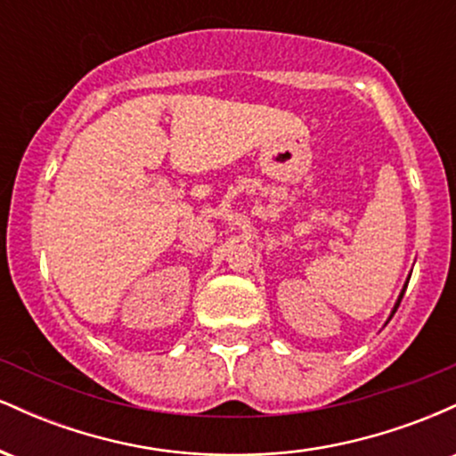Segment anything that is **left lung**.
Instances as JSON below:
<instances>
[{"label": "left lung", "mask_w": 456, "mask_h": 456, "mask_svg": "<svg viewBox=\"0 0 456 456\" xmlns=\"http://www.w3.org/2000/svg\"><path fill=\"white\" fill-rule=\"evenodd\" d=\"M411 276V274H410ZM407 282H410V279L405 281V285H403V289H401V294H399V297H396V302H395V308H392V313H390V317H388V322L392 319V315H395L396 313V308H399V305H401V300H403V294H405V289H407Z\"/></svg>", "instance_id": "1"}]
</instances>
